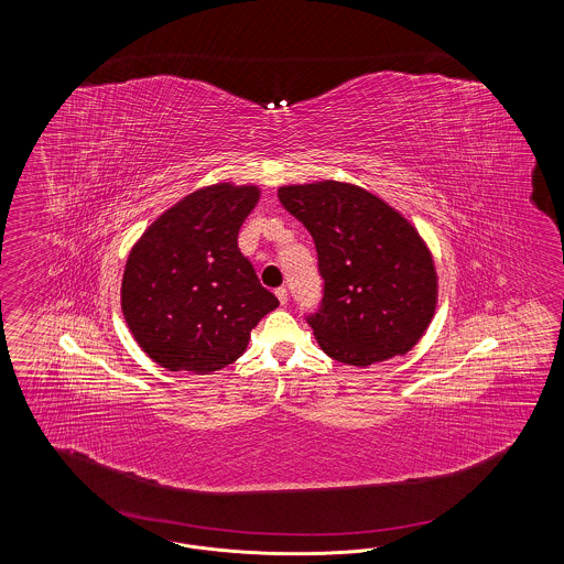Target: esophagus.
I'll return each instance as SVG.
<instances>
[{"mask_svg":"<svg viewBox=\"0 0 564 564\" xmlns=\"http://www.w3.org/2000/svg\"><path fill=\"white\" fill-rule=\"evenodd\" d=\"M274 294H276V297H279V302H281L283 306L288 304V290H285V288H279V290H276Z\"/></svg>","mask_w":564,"mask_h":564,"instance_id":"1","label":"esophagus"}]
</instances>
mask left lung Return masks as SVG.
<instances>
[{
	"label": "left lung",
	"instance_id": "8db88e82",
	"mask_svg": "<svg viewBox=\"0 0 564 564\" xmlns=\"http://www.w3.org/2000/svg\"><path fill=\"white\" fill-rule=\"evenodd\" d=\"M281 205L311 232L323 276L308 317L323 352L368 368L412 349L437 304V274L419 230L372 192L345 182L279 188Z\"/></svg>",
	"mask_w": 564,
	"mask_h": 564
}]
</instances>
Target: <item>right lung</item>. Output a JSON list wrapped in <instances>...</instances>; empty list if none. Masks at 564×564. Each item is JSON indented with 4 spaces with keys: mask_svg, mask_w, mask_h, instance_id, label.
I'll return each mask as SVG.
<instances>
[{
    "mask_svg": "<svg viewBox=\"0 0 564 564\" xmlns=\"http://www.w3.org/2000/svg\"><path fill=\"white\" fill-rule=\"evenodd\" d=\"M258 200V186L194 189L134 242L122 274V315L162 368L194 375L226 368L279 306L237 242Z\"/></svg>",
    "mask_w": 564,
    "mask_h": 564,
    "instance_id": "add662e5",
    "label": "right lung"
}]
</instances>
